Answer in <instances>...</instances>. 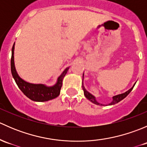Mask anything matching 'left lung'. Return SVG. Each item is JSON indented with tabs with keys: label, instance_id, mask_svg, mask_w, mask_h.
<instances>
[{
	"label": "left lung",
	"instance_id": "left-lung-1",
	"mask_svg": "<svg viewBox=\"0 0 147 147\" xmlns=\"http://www.w3.org/2000/svg\"><path fill=\"white\" fill-rule=\"evenodd\" d=\"M83 79H84V73H83V75H82V90L83 91H84V97H86V98L88 100H90V102H92V103L95 104V105H101V106H104V105H115V104L118 103V102H119L120 101H121V100H123V99L125 98L126 97H127V95H128L129 94L130 92H131V91L132 90V89L134 88V85H135L136 83H134V84L133 85V87H131V89H129V90H127V92H125L122 93V94H117V95H115V96H113L112 97V101L110 102V103L107 104V105H103V104H101L100 103V102H98L97 101V100H96V97H94L93 94H92L91 93L89 92L88 91H87V90L85 89V87H84V83H83Z\"/></svg>",
	"mask_w": 147,
	"mask_h": 147
}]
</instances>
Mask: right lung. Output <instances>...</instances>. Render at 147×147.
I'll return each instance as SVG.
<instances>
[{
	"mask_svg": "<svg viewBox=\"0 0 147 147\" xmlns=\"http://www.w3.org/2000/svg\"><path fill=\"white\" fill-rule=\"evenodd\" d=\"M14 49L15 42L12 47V56L10 67H11V73L17 84L18 87L23 92V94L35 102H46L53 100L60 95V90L63 85V78L67 72L69 67L65 68L61 75L57 78V82L53 86H47L44 84H33L25 81L22 79L16 71L14 63Z\"/></svg>",
	"mask_w": 147,
	"mask_h": 147,
	"instance_id": "obj_1",
	"label": "right lung"
}]
</instances>
